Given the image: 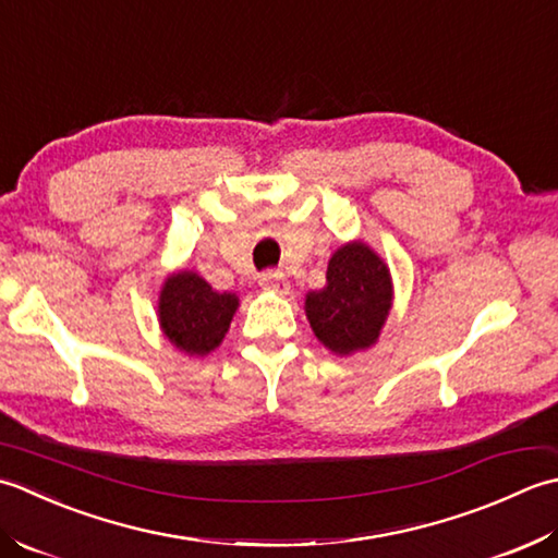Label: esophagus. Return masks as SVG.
I'll return each mask as SVG.
<instances>
[{
  "mask_svg": "<svg viewBox=\"0 0 558 558\" xmlns=\"http://www.w3.org/2000/svg\"><path fill=\"white\" fill-rule=\"evenodd\" d=\"M259 287L265 291H275V293H289V279L281 275V271H265L259 275Z\"/></svg>",
  "mask_w": 558,
  "mask_h": 558,
  "instance_id": "34e87169",
  "label": "esophagus"
}]
</instances>
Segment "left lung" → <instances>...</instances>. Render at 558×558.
<instances>
[{
    "mask_svg": "<svg viewBox=\"0 0 558 558\" xmlns=\"http://www.w3.org/2000/svg\"><path fill=\"white\" fill-rule=\"evenodd\" d=\"M392 308L390 269L366 243H347L329 257L327 283L305 295L315 337L339 356L378 342Z\"/></svg>",
    "mask_w": 558,
    "mask_h": 558,
    "instance_id": "1",
    "label": "left lung"
}]
</instances>
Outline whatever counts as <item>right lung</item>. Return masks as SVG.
Returning a JSON list of instances; mask_svg holds the SVG:
<instances>
[{
    "label": "right lung",
    "mask_w": 558,
    "mask_h": 558,
    "mask_svg": "<svg viewBox=\"0 0 558 558\" xmlns=\"http://www.w3.org/2000/svg\"><path fill=\"white\" fill-rule=\"evenodd\" d=\"M238 311L235 293H219L197 271H175L158 295V323L168 342L190 356H207L223 342Z\"/></svg>",
    "instance_id": "add662e5"
}]
</instances>
